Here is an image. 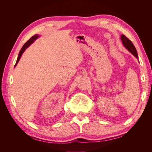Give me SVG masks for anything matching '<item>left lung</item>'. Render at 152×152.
Returning a JSON list of instances; mask_svg holds the SVG:
<instances>
[{
    "label": "left lung",
    "mask_w": 152,
    "mask_h": 152,
    "mask_svg": "<svg viewBox=\"0 0 152 152\" xmlns=\"http://www.w3.org/2000/svg\"><path fill=\"white\" fill-rule=\"evenodd\" d=\"M121 40L123 45H124V47H125L129 51L131 52L133 55H134L136 58H138L136 49L131 41L124 35H121Z\"/></svg>",
    "instance_id": "1"
}]
</instances>
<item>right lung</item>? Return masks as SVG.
Returning a JSON list of instances; mask_svg holds the SVG:
<instances>
[{"instance_id": "1", "label": "right lung", "mask_w": 152, "mask_h": 152, "mask_svg": "<svg viewBox=\"0 0 152 152\" xmlns=\"http://www.w3.org/2000/svg\"><path fill=\"white\" fill-rule=\"evenodd\" d=\"M38 37H39V35H37V34H36V35H34L33 37H31L28 41H27V42L23 45V46L22 47V48H21V50H20V53H19V54H18V59H17V61H16V64H15V67L17 65V64H18V61H20V58H21V56H22V54H23V53H24L25 49H26V48H28L30 46V45L34 42V40H35Z\"/></svg>"}]
</instances>
